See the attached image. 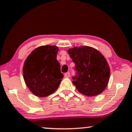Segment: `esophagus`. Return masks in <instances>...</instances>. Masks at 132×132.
<instances>
[{
  "mask_svg": "<svg viewBox=\"0 0 132 132\" xmlns=\"http://www.w3.org/2000/svg\"><path fill=\"white\" fill-rule=\"evenodd\" d=\"M64 77H66V78H68V77H70V73H69V72H68V73H66L65 74Z\"/></svg>",
  "mask_w": 132,
  "mask_h": 132,
  "instance_id": "obj_1",
  "label": "esophagus"
}]
</instances>
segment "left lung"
<instances>
[{
  "label": "left lung",
  "mask_w": 132,
  "mask_h": 132,
  "mask_svg": "<svg viewBox=\"0 0 132 132\" xmlns=\"http://www.w3.org/2000/svg\"><path fill=\"white\" fill-rule=\"evenodd\" d=\"M68 53L75 63L77 75L73 77V84L77 91L88 97L102 93L110 78V68L104 56L88 46L75 47Z\"/></svg>",
  "instance_id": "8db88e82"
}]
</instances>
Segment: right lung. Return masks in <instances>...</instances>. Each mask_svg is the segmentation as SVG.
<instances>
[{
  "instance_id": "add662e5",
  "label": "right lung",
  "mask_w": 132,
  "mask_h": 132,
  "mask_svg": "<svg viewBox=\"0 0 132 132\" xmlns=\"http://www.w3.org/2000/svg\"><path fill=\"white\" fill-rule=\"evenodd\" d=\"M58 50L55 46H39L24 61L23 73L25 84L36 96L47 97L59 87L64 75L56 59Z\"/></svg>"
}]
</instances>
